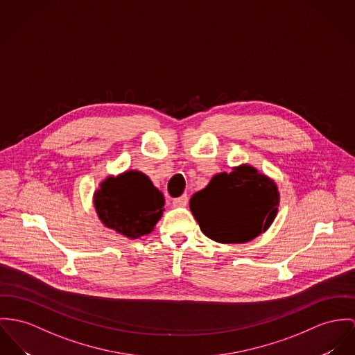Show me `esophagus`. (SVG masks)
<instances>
[{
    "label": "esophagus",
    "instance_id": "34e87169",
    "mask_svg": "<svg viewBox=\"0 0 355 355\" xmlns=\"http://www.w3.org/2000/svg\"><path fill=\"white\" fill-rule=\"evenodd\" d=\"M187 204H188V196L187 194L173 200V207H187Z\"/></svg>",
    "mask_w": 355,
    "mask_h": 355
}]
</instances>
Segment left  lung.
Here are the masks:
<instances>
[{"instance_id":"8db88e82","label":"left lung","mask_w":355,"mask_h":355,"mask_svg":"<svg viewBox=\"0 0 355 355\" xmlns=\"http://www.w3.org/2000/svg\"><path fill=\"white\" fill-rule=\"evenodd\" d=\"M278 204L277 185L248 164L216 174L189 202L201 231L218 243L257 238L273 223Z\"/></svg>"}]
</instances>
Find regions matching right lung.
Masks as SVG:
<instances>
[{
    "label": "right lung",
    "mask_w": 355,
    "mask_h": 355,
    "mask_svg": "<svg viewBox=\"0 0 355 355\" xmlns=\"http://www.w3.org/2000/svg\"><path fill=\"white\" fill-rule=\"evenodd\" d=\"M164 194L140 171L108 177L94 193V207L105 227L137 239L150 234L164 214Z\"/></svg>",
    "instance_id": "obj_1"
}]
</instances>
